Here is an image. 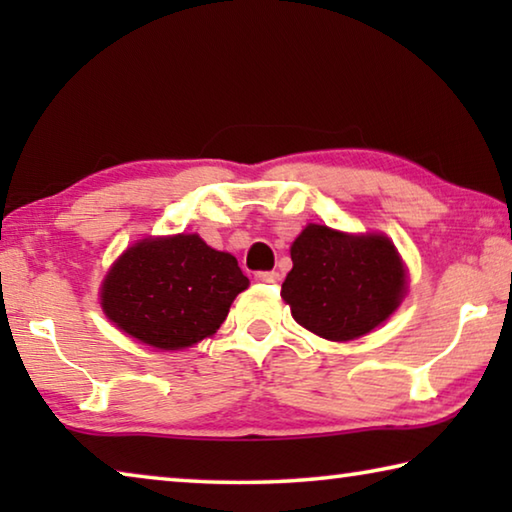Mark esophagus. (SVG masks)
Here are the masks:
<instances>
[{
	"mask_svg": "<svg viewBox=\"0 0 512 512\" xmlns=\"http://www.w3.org/2000/svg\"><path fill=\"white\" fill-rule=\"evenodd\" d=\"M255 280L262 282V284H277V282H280V273H277V271H257Z\"/></svg>",
	"mask_w": 512,
	"mask_h": 512,
	"instance_id": "34e87169",
	"label": "esophagus"
}]
</instances>
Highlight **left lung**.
Returning a JSON list of instances; mask_svg holds the SVG:
<instances>
[{"instance_id":"8db88e82","label":"left lung","mask_w":512,"mask_h":512,"mask_svg":"<svg viewBox=\"0 0 512 512\" xmlns=\"http://www.w3.org/2000/svg\"><path fill=\"white\" fill-rule=\"evenodd\" d=\"M282 298L302 327L329 341H352L400 307L406 273L381 235L352 237L311 223L291 246Z\"/></svg>"}]
</instances>
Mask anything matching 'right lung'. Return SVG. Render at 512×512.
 Listing matches in <instances>:
<instances>
[{
    "label": "right lung",
    "instance_id": "1",
    "mask_svg": "<svg viewBox=\"0 0 512 512\" xmlns=\"http://www.w3.org/2000/svg\"><path fill=\"white\" fill-rule=\"evenodd\" d=\"M246 287L237 259L198 235L144 239L110 268L101 307L133 339L180 350L212 336Z\"/></svg>",
    "mask_w": 512,
    "mask_h": 512
}]
</instances>
